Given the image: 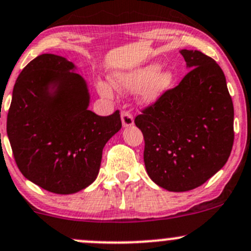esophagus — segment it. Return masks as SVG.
Here are the masks:
<instances>
[{"instance_id":"obj_1","label":"esophagus","mask_w":251,"mask_h":251,"mask_svg":"<svg viewBox=\"0 0 251 251\" xmlns=\"http://www.w3.org/2000/svg\"><path fill=\"white\" fill-rule=\"evenodd\" d=\"M121 121H123V126L128 127V126L133 125V117L128 110H123L121 112Z\"/></svg>"}]
</instances>
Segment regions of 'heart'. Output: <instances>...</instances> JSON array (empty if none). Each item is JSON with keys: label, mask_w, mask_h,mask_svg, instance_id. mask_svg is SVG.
Here are the masks:
<instances>
[{"label": "heart", "mask_w": 251, "mask_h": 251, "mask_svg": "<svg viewBox=\"0 0 251 251\" xmlns=\"http://www.w3.org/2000/svg\"><path fill=\"white\" fill-rule=\"evenodd\" d=\"M157 71V65L137 68L117 75L113 83L123 91H136L142 88V99L146 102H152L167 90L173 79L172 73L168 71L160 73ZM100 91L105 96L110 95V89L105 84H100Z\"/></svg>", "instance_id": "obj_1"}]
</instances>
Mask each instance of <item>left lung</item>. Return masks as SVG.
I'll return each mask as SVG.
<instances>
[{
  "instance_id": "8db88e82",
  "label": "left lung",
  "mask_w": 251,
  "mask_h": 251,
  "mask_svg": "<svg viewBox=\"0 0 251 251\" xmlns=\"http://www.w3.org/2000/svg\"><path fill=\"white\" fill-rule=\"evenodd\" d=\"M190 71L142 109L134 124L144 137L151 180L168 191L199 188L230 157L233 103L220 66L199 50H181Z\"/></svg>"
}]
</instances>
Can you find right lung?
I'll return each mask as SVG.
<instances>
[{
  "label": "right lung",
  "instance_id": "right-lung-1",
  "mask_svg": "<svg viewBox=\"0 0 251 251\" xmlns=\"http://www.w3.org/2000/svg\"><path fill=\"white\" fill-rule=\"evenodd\" d=\"M73 63L42 54L25 66L13 89L7 134L25 178L54 194H73L96 179L102 150L121 128L119 110L100 117ZM55 89L50 92V86Z\"/></svg>",
  "mask_w": 251,
  "mask_h": 251
}]
</instances>
